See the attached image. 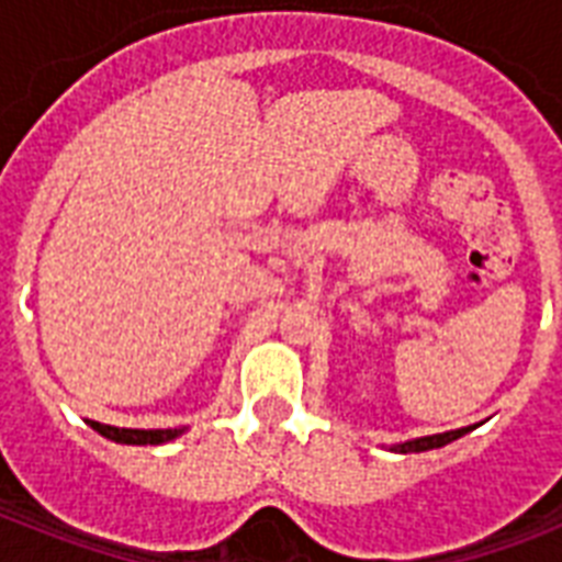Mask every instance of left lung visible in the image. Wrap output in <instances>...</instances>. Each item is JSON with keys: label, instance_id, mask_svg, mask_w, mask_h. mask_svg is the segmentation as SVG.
I'll list each match as a JSON object with an SVG mask.
<instances>
[{"label": "left lung", "instance_id": "1", "mask_svg": "<svg viewBox=\"0 0 562 562\" xmlns=\"http://www.w3.org/2000/svg\"><path fill=\"white\" fill-rule=\"evenodd\" d=\"M470 428H458V431H446V435H431V437H417V440H408V443L396 446V452H428V449H440V446L452 443L461 435H467Z\"/></svg>", "mask_w": 562, "mask_h": 562}]
</instances>
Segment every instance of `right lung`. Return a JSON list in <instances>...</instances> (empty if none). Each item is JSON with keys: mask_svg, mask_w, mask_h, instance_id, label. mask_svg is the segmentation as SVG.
<instances>
[{"mask_svg": "<svg viewBox=\"0 0 562 562\" xmlns=\"http://www.w3.org/2000/svg\"><path fill=\"white\" fill-rule=\"evenodd\" d=\"M90 426L99 431V435L116 440V443H131V446H160L175 440L178 435H183V428H116L104 426V423H95L90 419Z\"/></svg>", "mask_w": 562, "mask_h": 562, "instance_id": "1", "label": "right lung"}]
</instances>
